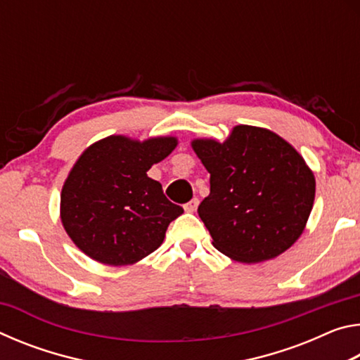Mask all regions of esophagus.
Here are the masks:
<instances>
[{
  "label": "esophagus",
  "mask_w": 360,
  "mask_h": 360,
  "mask_svg": "<svg viewBox=\"0 0 360 360\" xmlns=\"http://www.w3.org/2000/svg\"><path fill=\"white\" fill-rule=\"evenodd\" d=\"M198 203H200V200H198L197 197H195V198H192V200H191V202L184 205V210H186L187 212H193L195 210H197Z\"/></svg>",
  "instance_id": "obj_1"
}]
</instances>
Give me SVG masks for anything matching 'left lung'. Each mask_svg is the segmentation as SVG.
I'll use <instances>...</instances> for the list:
<instances>
[{"label": "left lung", "instance_id": "1", "mask_svg": "<svg viewBox=\"0 0 360 360\" xmlns=\"http://www.w3.org/2000/svg\"><path fill=\"white\" fill-rule=\"evenodd\" d=\"M192 149L210 173V195L198 216L217 251L255 264L300 238L316 181L288 141L266 129L236 125L224 143L193 139Z\"/></svg>", "mask_w": 360, "mask_h": 360}]
</instances>
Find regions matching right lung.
<instances>
[{
  "label": "right lung",
  "mask_w": 360,
  "mask_h": 360,
  "mask_svg": "<svg viewBox=\"0 0 360 360\" xmlns=\"http://www.w3.org/2000/svg\"><path fill=\"white\" fill-rule=\"evenodd\" d=\"M178 146L174 136L112 135L82 152L66 178L60 217L72 243L100 264H136L154 252L184 210L148 172Z\"/></svg>",
  "instance_id": "right-lung-1"
}]
</instances>
